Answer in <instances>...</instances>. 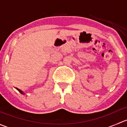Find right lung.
Instances as JSON below:
<instances>
[{"instance_id": "add662e5", "label": "right lung", "mask_w": 127, "mask_h": 127, "mask_svg": "<svg viewBox=\"0 0 127 127\" xmlns=\"http://www.w3.org/2000/svg\"><path fill=\"white\" fill-rule=\"evenodd\" d=\"M16 89H17V90H18V91H19V92H20V93H21V94H23V95H24V93H23V92H22V91H21V90L18 89V88H16Z\"/></svg>"}]
</instances>
